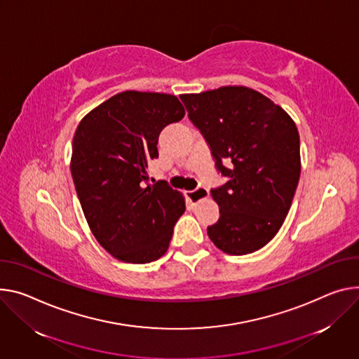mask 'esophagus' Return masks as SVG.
<instances>
[{"label":"esophagus","mask_w":359,"mask_h":359,"mask_svg":"<svg viewBox=\"0 0 359 359\" xmlns=\"http://www.w3.org/2000/svg\"><path fill=\"white\" fill-rule=\"evenodd\" d=\"M208 196H209V190L206 187H202V186L196 187V189L191 190V191H187V198H189V201H190V203L193 206L198 205L201 201L206 199Z\"/></svg>","instance_id":"obj_1"}]
</instances>
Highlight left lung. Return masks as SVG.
I'll use <instances>...</instances> for the list:
<instances>
[{
    "instance_id": "1",
    "label": "left lung",
    "mask_w": 359,
    "mask_h": 359,
    "mask_svg": "<svg viewBox=\"0 0 359 359\" xmlns=\"http://www.w3.org/2000/svg\"><path fill=\"white\" fill-rule=\"evenodd\" d=\"M187 117L206 140L217 173L219 220L210 241L229 255L264 248L278 233L301 176L299 133L287 113L248 87L182 94Z\"/></svg>"
}]
</instances>
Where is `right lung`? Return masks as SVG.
Returning a JSON list of instances; mask_svg holds the SVG:
<instances>
[{
    "label": "right lung",
    "mask_w": 359,
    "mask_h": 359,
    "mask_svg": "<svg viewBox=\"0 0 359 359\" xmlns=\"http://www.w3.org/2000/svg\"><path fill=\"white\" fill-rule=\"evenodd\" d=\"M184 117L177 97L124 91L90 111L73 139L72 176L95 239L128 264L165 255L184 199L166 180L149 183L161 130Z\"/></svg>",
    "instance_id": "add662e5"
}]
</instances>
